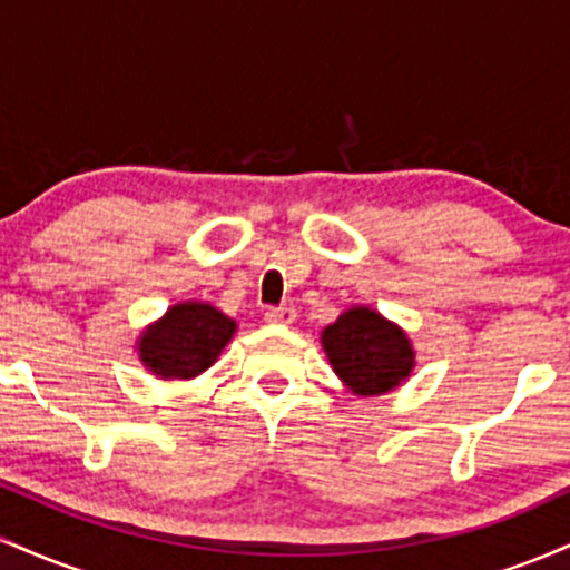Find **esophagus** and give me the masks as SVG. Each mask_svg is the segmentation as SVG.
I'll list each match as a JSON object with an SVG mask.
<instances>
[{
  "mask_svg": "<svg viewBox=\"0 0 570 570\" xmlns=\"http://www.w3.org/2000/svg\"><path fill=\"white\" fill-rule=\"evenodd\" d=\"M265 322L267 324H281V326H289L297 322V311L289 305H281V307H271V311L265 313Z\"/></svg>",
  "mask_w": 570,
  "mask_h": 570,
  "instance_id": "esophagus-1",
  "label": "esophagus"
}]
</instances>
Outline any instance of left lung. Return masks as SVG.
I'll list each match as a JSON object with an SVG mask.
<instances>
[{"instance_id":"8db88e82","label":"left lung","mask_w":570,"mask_h":570,"mask_svg":"<svg viewBox=\"0 0 570 570\" xmlns=\"http://www.w3.org/2000/svg\"><path fill=\"white\" fill-rule=\"evenodd\" d=\"M330 367L353 396H381L415 370V348L402 326L370 305H353L322 332Z\"/></svg>"}]
</instances>
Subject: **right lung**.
I'll return each instance as SVG.
<instances>
[{"mask_svg": "<svg viewBox=\"0 0 570 570\" xmlns=\"http://www.w3.org/2000/svg\"><path fill=\"white\" fill-rule=\"evenodd\" d=\"M235 330V318L225 316L219 307L187 299L144 326L136 337V351L149 375L160 381H193L217 362Z\"/></svg>", "mask_w": 570, "mask_h": 570, "instance_id": "1", "label": "right lung"}]
</instances>
